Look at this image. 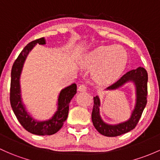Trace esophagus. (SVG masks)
Masks as SVG:
<instances>
[{
  "instance_id": "obj_1",
  "label": "esophagus",
  "mask_w": 160,
  "mask_h": 160,
  "mask_svg": "<svg viewBox=\"0 0 160 160\" xmlns=\"http://www.w3.org/2000/svg\"><path fill=\"white\" fill-rule=\"evenodd\" d=\"M78 92H85V91L87 90V86L85 85H84V84H82V85H80L79 86H78Z\"/></svg>"
}]
</instances>
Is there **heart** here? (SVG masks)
Masks as SVG:
<instances>
[{"label":"heart","mask_w":160,"mask_h":160,"mask_svg":"<svg viewBox=\"0 0 160 160\" xmlns=\"http://www.w3.org/2000/svg\"><path fill=\"white\" fill-rule=\"evenodd\" d=\"M128 59V52L121 46H101L88 55L85 65L95 68L94 77L98 82L111 83L121 76Z\"/></svg>","instance_id":"obj_1"}]
</instances>
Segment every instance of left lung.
Segmentation results:
<instances>
[{
  "label": "left lung",
  "instance_id": "left-lung-1",
  "mask_svg": "<svg viewBox=\"0 0 160 160\" xmlns=\"http://www.w3.org/2000/svg\"><path fill=\"white\" fill-rule=\"evenodd\" d=\"M133 82L137 88V103L131 118L128 121L118 125H109L104 123L99 115L100 101L98 96L94 98L92 120L94 127L101 134L106 137H118L130 131L135 128L140 121L144 108L147 103V81L148 74L147 70L142 67L130 70L119 78L116 82L110 85L107 89H116L128 82Z\"/></svg>",
  "mask_w": 160,
  "mask_h": 160
}]
</instances>
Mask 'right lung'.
I'll list each match as a JSON object with an SVG mask.
<instances>
[{
    "mask_svg": "<svg viewBox=\"0 0 160 160\" xmlns=\"http://www.w3.org/2000/svg\"><path fill=\"white\" fill-rule=\"evenodd\" d=\"M37 43L43 45L44 38L32 41L25 46L13 62L11 69L10 101L13 113L23 128L30 133L37 135H52L57 133L66 121L68 114V104L73 96L77 93V85L72 84L62 90L59 96V108L54 116L46 121H36L25 111L20 98V75L27 55Z\"/></svg>",
    "mask_w": 160,
    "mask_h": 160,
    "instance_id": "add662e5",
    "label": "right lung"
}]
</instances>
